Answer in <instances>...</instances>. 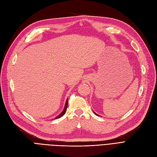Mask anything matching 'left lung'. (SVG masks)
I'll return each mask as SVG.
<instances>
[{
	"instance_id": "1",
	"label": "left lung",
	"mask_w": 157,
	"mask_h": 157,
	"mask_svg": "<svg viewBox=\"0 0 157 157\" xmlns=\"http://www.w3.org/2000/svg\"><path fill=\"white\" fill-rule=\"evenodd\" d=\"M94 114H96V115H98V114H96L95 113H94Z\"/></svg>"
}]
</instances>
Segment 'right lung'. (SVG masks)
<instances>
[{
  "label": "right lung",
  "mask_w": 157,
  "mask_h": 157,
  "mask_svg": "<svg viewBox=\"0 0 157 157\" xmlns=\"http://www.w3.org/2000/svg\"><path fill=\"white\" fill-rule=\"evenodd\" d=\"M67 107H68V99L67 100V101H66V103H65V109H64V110H63V111L59 115V116H57V117L56 118V119H57V118H59L60 117H61L62 116H63L64 114H65V113H66V111H67Z\"/></svg>",
  "instance_id": "add662e5"
}]
</instances>
